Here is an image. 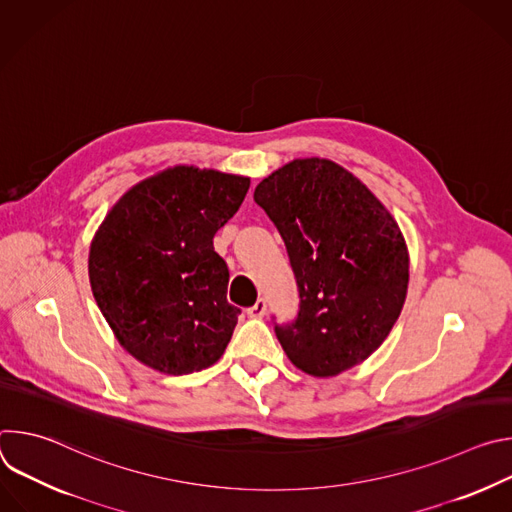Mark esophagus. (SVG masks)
I'll use <instances>...</instances> for the list:
<instances>
[{
	"instance_id": "34e87169",
	"label": "esophagus",
	"mask_w": 512,
	"mask_h": 512,
	"mask_svg": "<svg viewBox=\"0 0 512 512\" xmlns=\"http://www.w3.org/2000/svg\"><path fill=\"white\" fill-rule=\"evenodd\" d=\"M265 312H267V304H265V300H257V302L247 310V314H249L251 318H263V316H265Z\"/></svg>"
}]
</instances>
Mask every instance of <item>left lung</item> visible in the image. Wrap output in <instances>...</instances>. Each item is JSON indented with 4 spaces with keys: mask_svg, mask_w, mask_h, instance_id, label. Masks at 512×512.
<instances>
[{
    "mask_svg": "<svg viewBox=\"0 0 512 512\" xmlns=\"http://www.w3.org/2000/svg\"><path fill=\"white\" fill-rule=\"evenodd\" d=\"M294 269L300 312L275 324L287 358L312 377H336L369 358L397 322L409 253L381 200L324 158L285 164L253 194Z\"/></svg>",
    "mask_w": 512,
    "mask_h": 512,
    "instance_id": "8db88e82",
    "label": "left lung"
}]
</instances>
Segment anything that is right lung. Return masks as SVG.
I'll list each match as a JSON object with an SVG mask.
<instances>
[{
  "mask_svg": "<svg viewBox=\"0 0 512 512\" xmlns=\"http://www.w3.org/2000/svg\"><path fill=\"white\" fill-rule=\"evenodd\" d=\"M251 180L174 166L127 190L89 251L93 296L119 344L166 375L208 369L223 356L241 310L227 300L229 267L216 231Z\"/></svg>",
  "mask_w": 512,
  "mask_h": 512,
  "instance_id": "right-lung-1",
  "label": "right lung"
}]
</instances>
